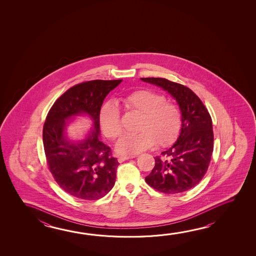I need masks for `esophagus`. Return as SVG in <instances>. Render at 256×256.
<instances>
[{
    "instance_id": "1",
    "label": "esophagus",
    "mask_w": 256,
    "mask_h": 256,
    "mask_svg": "<svg viewBox=\"0 0 256 256\" xmlns=\"http://www.w3.org/2000/svg\"><path fill=\"white\" fill-rule=\"evenodd\" d=\"M130 158H133V156H120L118 158V161L120 162H122L128 160Z\"/></svg>"
}]
</instances>
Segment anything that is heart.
I'll list each match as a JSON object with an SVG mask.
<instances>
[{
  "label": "heart",
  "mask_w": 256,
  "mask_h": 256,
  "mask_svg": "<svg viewBox=\"0 0 256 256\" xmlns=\"http://www.w3.org/2000/svg\"><path fill=\"white\" fill-rule=\"evenodd\" d=\"M123 106L141 115L136 134H124L116 144V151L124 156H134L152 148L156 143L164 148L174 141L182 126V112L178 105L166 102L164 95L148 89L136 90L122 98ZM100 124L104 134L110 139L118 138L123 131L120 112L117 105L108 102L100 112Z\"/></svg>",
  "instance_id": "obj_1"
}]
</instances>
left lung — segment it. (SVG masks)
I'll use <instances>...</instances> for the list:
<instances>
[{"mask_svg":"<svg viewBox=\"0 0 256 256\" xmlns=\"http://www.w3.org/2000/svg\"><path fill=\"white\" fill-rule=\"evenodd\" d=\"M172 95L182 112L178 139L154 157L156 166L146 177V184L158 192L174 194L196 186L206 174L213 152L212 120L200 99L192 90L164 78H141Z\"/></svg>","mask_w":256,"mask_h":256,"instance_id":"1","label":"left lung"}]
</instances>
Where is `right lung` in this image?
<instances>
[{
  "label": "right lung",
  "mask_w": 256,
  "mask_h": 256,
  "mask_svg": "<svg viewBox=\"0 0 256 256\" xmlns=\"http://www.w3.org/2000/svg\"><path fill=\"white\" fill-rule=\"evenodd\" d=\"M122 80H94L72 86L56 100L43 126V144L51 174L72 197L95 200L113 188L120 162L100 139V112L108 92ZM87 114L93 128L80 140H71L66 128Z\"/></svg>",
  "instance_id": "1"
}]
</instances>
